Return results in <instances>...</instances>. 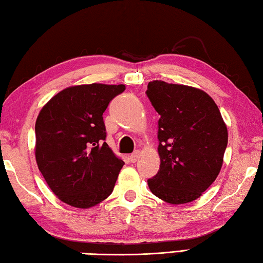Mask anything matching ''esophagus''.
I'll use <instances>...</instances> for the list:
<instances>
[{"mask_svg":"<svg viewBox=\"0 0 263 263\" xmlns=\"http://www.w3.org/2000/svg\"><path fill=\"white\" fill-rule=\"evenodd\" d=\"M129 158H130V162H133V163L137 162L140 158V151H135V153H133Z\"/></svg>","mask_w":263,"mask_h":263,"instance_id":"esophagus-1","label":"esophagus"}]
</instances>
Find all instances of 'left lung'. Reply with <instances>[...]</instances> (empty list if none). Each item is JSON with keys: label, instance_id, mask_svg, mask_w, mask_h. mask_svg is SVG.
I'll return each instance as SVG.
<instances>
[{"label": "left lung", "instance_id": "obj_1", "mask_svg": "<svg viewBox=\"0 0 263 263\" xmlns=\"http://www.w3.org/2000/svg\"><path fill=\"white\" fill-rule=\"evenodd\" d=\"M146 96L158 120L159 171L148 179L153 194L171 204L192 202L220 171L228 129L213 98L192 86L149 82Z\"/></svg>", "mask_w": 263, "mask_h": 263}]
</instances>
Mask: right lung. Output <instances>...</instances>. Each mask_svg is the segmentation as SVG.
Returning <instances> with one entry per match:
<instances>
[{
  "mask_svg": "<svg viewBox=\"0 0 263 263\" xmlns=\"http://www.w3.org/2000/svg\"><path fill=\"white\" fill-rule=\"evenodd\" d=\"M123 84L67 87L54 96L36 118L35 159L60 200L90 208L110 195L124 165L106 143L103 114Z\"/></svg>",
  "mask_w": 263,
  "mask_h": 263,
  "instance_id": "obj_1",
  "label": "right lung"
}]
</instances>
